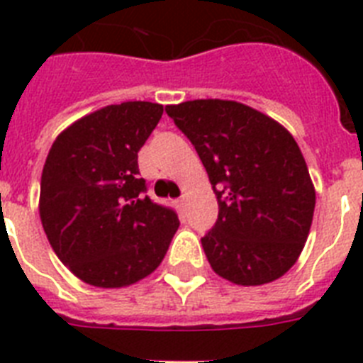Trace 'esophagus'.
<instances>
[{
	"label": "esophagus",
	"mask_w": 363,
	"mask_h": 363,
	"mask_svg": "<svg viewBox=\"0 0 363 363\" xmlns=\"http://www.w3.org/2000/svg\"><path fill=\"white\" fill-rule=\"evenodd\" d=\"M174 205H176V209H178V211H182V209H184L185 200H184V198H178V200H174Z\"/></svg>",
	"instance_id": "obj_1"
}]
</instances>
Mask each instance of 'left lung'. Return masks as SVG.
Masks as SVG:
<instances>
[{
  "instance_id": "1",
  "label": "left lung",
  "mask_w": 363,
  "mask_h": 363,
  "mask_svg": "<svg viewBox=\"0 0 363 363\" xmlns=\"http://www.w3.org/2000/svg\"><path fill=\"white\" fill-rule=\"evenodd\" d=\"M196 149L218 200L201 238L211 267L236 285H264L296 264L316 192L300 147L284 125L230 99L167 105Z\"/></svg>"
}]
</instances>
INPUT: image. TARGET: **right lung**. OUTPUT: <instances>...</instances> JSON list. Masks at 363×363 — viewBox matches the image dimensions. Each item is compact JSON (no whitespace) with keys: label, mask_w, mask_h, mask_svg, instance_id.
<instances>
[{"label":"right lung","mask_w":363,"mask_h":363,"mask_svg":"<svg viewBox=\"0 0 363 363\" xmlns=\"http://www.w3.org/2000/svg\"><path fill=\"white\" fill-rule=\"evenodd\" d=\"M163 105L125 101L67 127L41 172L40 218L56 256L85 284L127 287L162 264L179 227L145 196L138 152Z\"/></svg>","instance_id":"1"}]
</instances>
